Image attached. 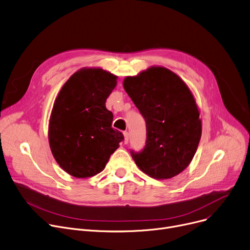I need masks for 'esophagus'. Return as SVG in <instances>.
<instances>
[{"mask_svg":"<svg viewBox=\"0 0 250 250\" xmlns=\"http://www.w3.org/2000/svg\"><path fill=\"white\" fill-rule=\"evenodd\" d=\"M123 134H124V143H125V144H127V143H128V141H129V133H128L127 131H125Z\"/></svg>","mask_w":250,"mask_h":250,"instance_id":"esophagus-1","label":"esophagus"}]
</instances>
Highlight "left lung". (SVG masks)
I'll return each instance as SVG.
<instances>
[{
  "label": "left lung",
  "mask_w": 250,
  "mask_h": 250,
  "mask_svg": "<svg viewBox=\"0 0 250 250\" xmlns=\"http://www.w3.org/2000/svg\"><path fill=\"white\" fill-rule=\"evenodd\" d=\"M123 86L146 122V144L131 150L136 166L157 180L173 178L192 161L202 135L194 96L184 81L163 66H151Z\"/></svg>",
  "instance_id": "left-lung-1"
}]
</instances>
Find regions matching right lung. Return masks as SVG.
Here are the masks:
<instances>
[{"mask_svg":"<svg viewBox=\"0 0 250 250\" xmlns=\"http://www.w3.org/2000/svg\"><path fill=\"white\" fill-rule=\"evenodd\" d=\"M117 77L102 68H82L62 87L48 127L50 149L60 167L76 178H89L105 168L124 139L112 128L106 100Z\"/></svg>","mask_w":250,"mask_h":250,"instance_id":"right-lung-1","label":"right lung"}]
</instances>
